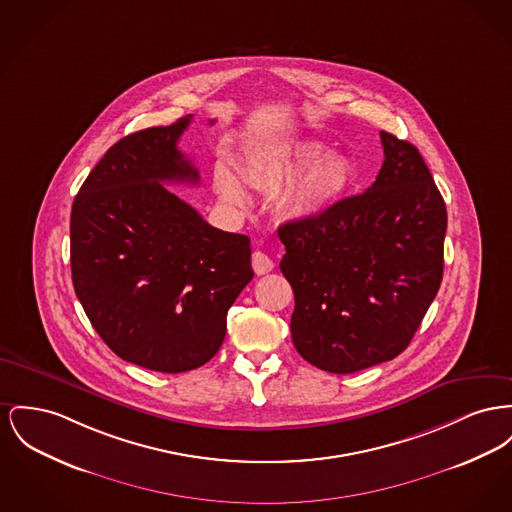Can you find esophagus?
Masks as SVG:
<instances>
[{
	"instance_id": "1",
	"label": "esophagus",
	"mask_w": 512,
	"mask_h": 512,
	"mask_svg": "<svg viewBox=\"0 0 512 512\" xmlns=\"http://www.w3.org/2000/svg\"><path fill=\"white\" fill-rule=\"evenodd\" d=\"M251 267H253V271L257 272V274H267V272H271L274 269V263H272V259L267 253L257 249L251 255Z\"/></svg>"
}]
</instances>
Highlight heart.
<instances>
[{
	"label": "heart",
	"mask_w": 512,
	"mask_h": 512,
	"mask_svg": "<svg viewBox=\"0 0 512 512\" xmlns=\"http://www.w3.org/2000/svg\"><path fill=\"white\" fill-rule=\"evenodd\" d=\"M245 178L255 189L271 195L288 187L278 201L280 216L307 222L329 211L348 191L354 170L342 154H325L321 143L301 141L253 154L245 164ZM214 187L230 205L247 203L240 181L226 166L214 172Z\"/></svg>",
	"instance_id": "obj_1"
}]
</instances>
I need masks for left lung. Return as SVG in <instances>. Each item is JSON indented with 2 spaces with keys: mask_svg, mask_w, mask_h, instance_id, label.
Wrapping results in <instances>:
<instances>
[{
  "mask_svg": "<svg viewBox=\"0 0 512 512\" xmlns=\"http://www.w3.org/2000/svg\"><path fill=\"white\" fill-rule=\"evenodd\" d=\"M381 143L385 160L367 191L278 228L296 300L292 342L329 373L402 354L443 280L445 201L412 143L387 131Z\"/></svg>",
  "mask_w": 512,
  "mask_h": 512,
  "instance_id": "obj_1",
  "label": "left lung"
}]
</instances>
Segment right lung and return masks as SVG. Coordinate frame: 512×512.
<instances>
[{
	"label": "right lung",
	"mask_w": 512,
	"mask_h": 512,
	"mask_svg": "<svg viewBox=\"0 0 512 512\" xmlns=\"http://www.w3.org/2000/svg\"><path fill=\"white\" fill-rule=\"evenodd\" d=\"M191 118L112 145L71 209V276L94 331L121 360L160 373L211 360L253 278L249 238L214 228L162 185L199 183L178 149Z\"/></svg>",
	"instance_id": "right-lung-1"
}]
</instances>
